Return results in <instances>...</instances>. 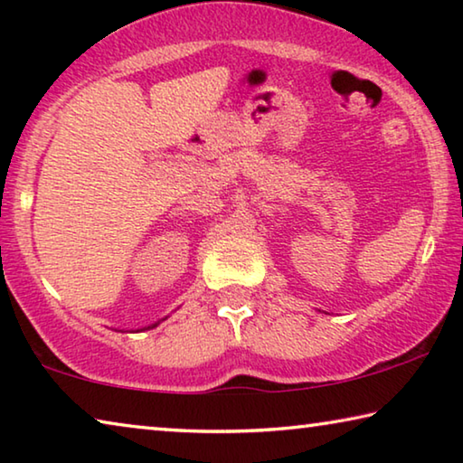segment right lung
Instances as JSON below:
<instances>
[{"label":"right lung","mask_w":463,"mask_h":463,"mask_svg":"<svg viewBox=\"0 0 463 463\" xmlns=\"http://www.w3.org/2000/svg\"><path fill=\"white\" fill-rule=\"evenodd\" d=\"M153 326H155V325H153Z\"/></svg>","instance_id":"right-lung-1"}]
</instances>
